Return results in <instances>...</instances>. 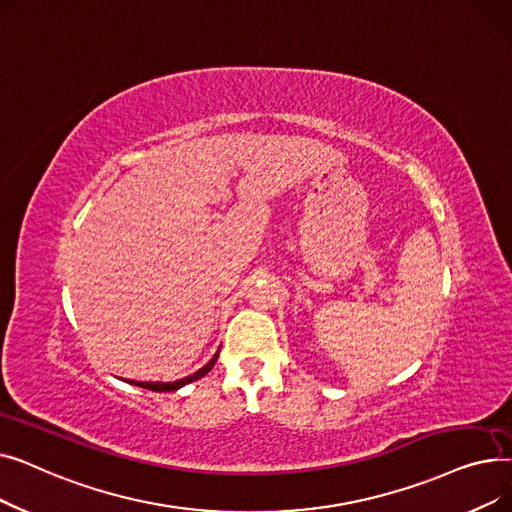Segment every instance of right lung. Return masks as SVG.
I'll use <instances>...</instances> for the list:
<instances>
[{"mask_svg":"<svg viewBox=\"0 0 512 512\" xmlns=\"http://www.w3.org/2000/svg\"><path fill=\"white\" fill-rule=\"evenodd\" d=\"M218 355H220V351L215 353V355L211 357V361H209L207 365H203L199 371H195L193 375H188V378L176 380V382H134V380H126V382H128V384H134V386L147 388V390H153V392H174V390H178V388H182V386H186V384H191V382L203 378V375H207V373L211 371V367L215 365V361H218Z\"/></svg>","mask_w":512,"mask_h":512,"instance_id":"obj_1","label":"right lung"}]
</instances>
